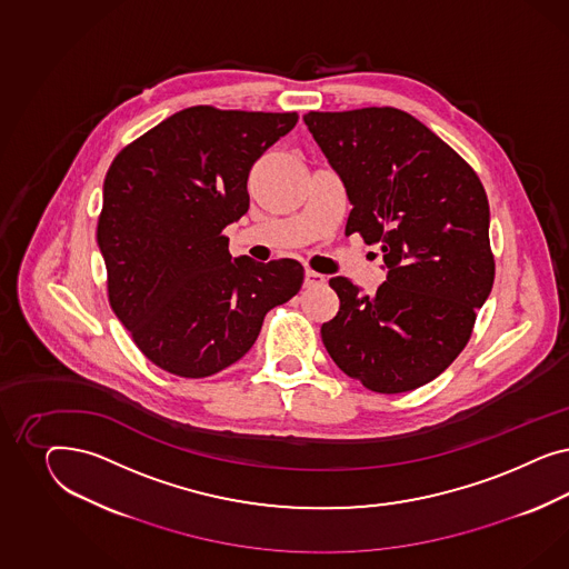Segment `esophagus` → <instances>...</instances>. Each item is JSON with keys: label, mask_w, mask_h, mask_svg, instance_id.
Returning a JSON list of instances; mask_svg holds the SVG:
<instances>
[{"label": "esophagus", "mask_w": 569, "mask_h": 569, "mask_svg": "<svg viewBox=\"0 0 569 569\" xmlns=\"http://www.w3.org/2000/svg\"><path fill=\"white\" fill-rule=\"evenodd\" d=\"M326 283V276L317 273V271H305V288H317V286H323Z\"/></svg>", "instance_id": "1"}]
</instances>
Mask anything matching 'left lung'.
<instances>
[{
    "instance_id": "obj_1",
    "label": "left lung",
    "mask_w": 569,
    "mask_h": 569,
    "mask_svg": "<svg viewBox=\"0 0 569 569\" xmlns=\"http://www.w3.org/2000/svg\"><path fill=\"white\" fill-rule=\"evenodd\" d=\"M352 204L346 233L379 243L386 281L367 296L331 277L329 357L381 395L438 378L466 348L495 281L482 181L448 143L398 108L305 114Z\"/></svg>"
}]
</instances>
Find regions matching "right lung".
<instances>
[{
    "instance_id": "1",
    "label": "right lung",
    "mask_w": 569,
    "mask_h": 569,
    "mask_svg": "<svg viewBox=\"0 0 569 569\" xmlns=\"http://www.w3.org/2000/svg\"><path fill=\"white\" fill-rule=\"evenodd\" d=\"M296 122V112L193 106L112 160L98 221L108 300L160 369L223 371L257 342L264 315L300 290V262L231 259L223 236L248 212L252 164Z\"/></svg>"
}]
</instances>
